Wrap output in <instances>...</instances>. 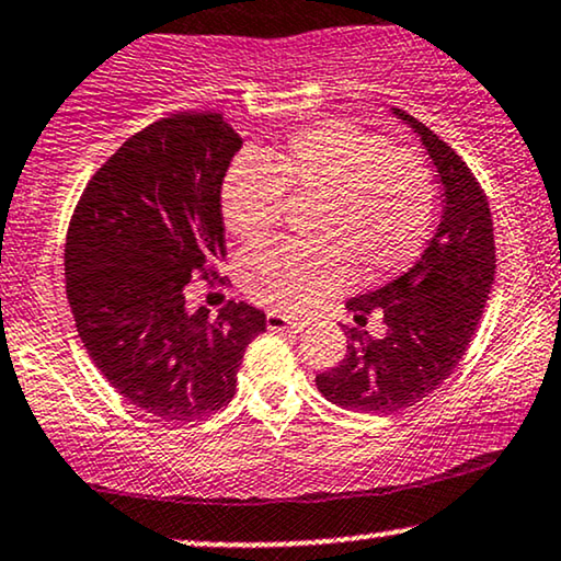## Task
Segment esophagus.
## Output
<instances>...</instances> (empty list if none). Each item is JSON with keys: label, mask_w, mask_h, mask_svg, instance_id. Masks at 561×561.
I'll use <instances>...</instances> for the list:
<instances>
[{"label": "esophagus", "mask_w": 561, "mask_h": 561, "mask_svg": "<svg viewBox=\"0 0 561 561\" xmlns=\"http://www.w3.org/2000/svg\"><path fill=\"white\" fill-rule=\"evenodd\" d=\"M266 325L268 331H302L305 329V321H297V318H289V316H282L272 310V313H266Z\"/></svg>", "instance_id": "1"}]
</instances>
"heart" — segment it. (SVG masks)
I'll return each mask as SVG.
<instances>
[{
	"label": "heart",
	"mask_w": 561,
	"mask_h": 561,
	"mask_svg": "<svg viewBox=\"0 0 561 561\" xmlns=\"http://www.w3.org/2000/svg\"><path fill=\"white\" fill-rule=\"evenodd\" d=\"M232 162L222 183V219L243 243L279 225L285 194L316 198V248L272 245L240 259V287L253 300L300 313L350 282L380 279L416 259L430 236L435 183L422 158L388 150L346 122L297 131L285 145Z\"/></svg>",
	"instance_id": "heart-1"
}]
</instances>
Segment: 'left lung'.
Returning <instances> with one entry per match:
<instances>
[{"mask_svg":"<svg viewBox=\"0 0 561 561\" xmlns=\"http://www.w3.org/2000/svg\"><path fill=\"white\" fill-rule=\"evenodd\" d=\"M393 116L409 124L430 154L443 188V215L409 272L346 302L359 325L380 316L386 333L375 339L344 329V359L316 375L325 399L359 414L414 407L456 370L479 329L497 266L492 215L469 165L414 116L399 108Z\"/></svg>","mask_w":561,"mask_h":561,"instance_id":"8db88e82","label":"left lung"}]
</instances>
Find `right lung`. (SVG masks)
Segmentation results:
<instances>
[{
	"mask_svg": "<svg viewBox=\"0 0 561 561\" xmlns=\"http://www.w3.org/2000/svg\"><path fill=\"white\" fill-rule=\"evenodd\" d=\"M243 147L222 113H173L92 175L64 245L67 300L103 378L145 414L202 420L236 396L264 310L186 308L194 274L225 259L222 181Z\"/></svg>",
	"mask_w": 561,
	"mask_h": 561,
	"instance_id": "add662e5",
	"label": "right lung"
}]
</instances>
